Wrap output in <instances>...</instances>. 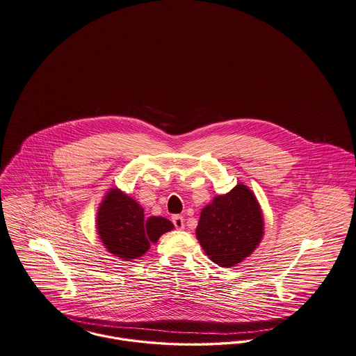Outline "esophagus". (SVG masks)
Returning <instances> with one entry per match:
<instances>
[{
	"label": "esophagus",
	"mask_w": 356,
	"mask_h": 356,
	"mask_svg": "<svg viewBox=\"0 0 356 356\" xmlns=\"http://www.w3.org/2000/svg\"><path fill=\"white\" fill-rule=\"evenodd\" d=\"M172 222L177 229H185V218L182 216H178V214L172 216Z\"/></svg>",
	"instance_id": "obj_1"
}]
</instances>
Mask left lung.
<instances>
[{"instance_id": "1", "label": "left lung", "mask_w": 356, "mask_h": 356, "mask_svg": "<svg viewBox=\"0 0 356 356\" xmlns=\"http://www.w3.org/2000/svg\"><path fill=\"white\" fill-rule=\"evenodd\" d=\"M264 235V218L254 191L244 184L216 195L200 214L195 229L202 250L220 267H234L248 258Z\"/></svg>"}]
</instances>
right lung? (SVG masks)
I'll return each instance as SVG.
<instances>
[{"label":"right lung","instance_id":"right-lung-1","mask_svg":"<svg viewBox=\"0 0 356 356\" xmlns=\"http://www.w3.org/2000/svg\"><path fill=\"white\" fill-rule=\"evenodd\" d=\"M97 235L109 254L121 261L143 257L151 243L174 229V224L161 216L144 217V209L136 200L119 188L108 190L95 217Z\"/></svg>","mask_w":356,"mask_h":356}]
</instances>
